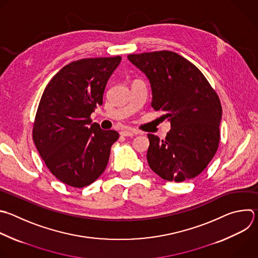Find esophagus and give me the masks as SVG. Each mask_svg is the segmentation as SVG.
Listing matches in <instances>:
<instances>
[{
	"label": "esophagus",
	"instance_id": "esophagus-1",
	"mask_svg": "<svg viewBox=\"0 0 258 258\" xmlns=\"http://www.w3.org/2000/svg\"><path fill=\"white\" fill-rule=\"evenodd\" d=\"M139 132L136 131V130H131V128H127V130H124L122 132H120V135L123 136V137H133L135 135H138Z\"/></svg>",
	"mask_w": 258,
	"mask_h": 258
}]
</instances>
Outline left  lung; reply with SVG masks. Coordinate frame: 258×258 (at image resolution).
I'll return each mask as SVG.
<instances>
[{
	"label": "left lung",
	"instance_id": "obj_1",
	"mask_svg": "<svg viewBox=\"0 0 258 258\" xmlns=\"http://www.w3.org/2000/svg\"><path fill=\"white\" fill-rule=\"evenodd\" d=\"M127 58L148 77L152 107L171 130L164 140L148 134L147 160L161 178L181 182L201 174L220 142L222 105L204 74L176 52L160 50Z\"/></svg>",
	"mask_w": 258,
	"mask_h": 258
}]
</instances>
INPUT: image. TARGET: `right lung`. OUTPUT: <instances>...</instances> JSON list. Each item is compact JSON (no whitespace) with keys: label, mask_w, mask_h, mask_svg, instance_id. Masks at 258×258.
<instances>
[{"label":"right lung","mask_w":258,"mask_h":258,"mask_svg":"<svg viewBox=\"0 0 258 258\" xmlns=\"http://www.w3.org/2000/svg\"><path fill=\"white\" fill-rule=\"evenodd\" d=\"M121 56L82 58L56 73L42 93L32 137L50 172L62 183L81 188L105 170L110 148L119 135L92 122Z\"/></svg>","instance_id":"add662e5"}]
</instances>
